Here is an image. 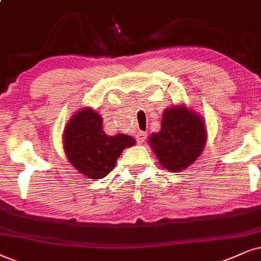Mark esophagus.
<instances>
[{"label":"esophagus","mask_w":261,"mask_h":261,"mask_svg":"<svg viewBox=\"0 0 261 261\" xmlns=\"http://www.w3.org/2000/svg\"><path fill=\"white\" fill-rule=\"evenodd\" d=\"M136 138H137L138 143H143L147 138V133H144V131H138Z\"/></svg>","instance_id":"1"}]
</instances>
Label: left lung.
Returning a JSON list of instances; mask_svg holds the SVG:
<instances>
[{
	"label": "left lung",
	"mask_w": 261,
	"mask_h": 261,
	"mask_svg": "<svg viewBox=\"0 0 261 261\" xmlns=\"http://www.w3.org/2000/svg\"><path fill=\"white\" fill-rule=\"evenodd\" d=\"M149 143L165 169L179 172L202 151L206 143L204 124L199 115L186 107L167 108L161 130L150 135Z\"/></svg>",
	"instance_id": "1"
}]
</instances>
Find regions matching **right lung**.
I'll use <instances>...</instances> for the list:
<instances>
[{"label":"right lung","mask_w":261,"mask_h":261,"mask_svg":"<svg viewBox=\"0 0 261 261\" xmlns=\"http://www.w3.org/2000/svg\"><path fill=\"white\" fill-rule=\"evenodd\" d=\"M134 144L135 140L127 135L107 136L102 118L91 108L74 114L64 133V149L72 166L91 179L106 177L124 148Z\"/></svg>","instance_id":"obj_1"}]
</instances>
